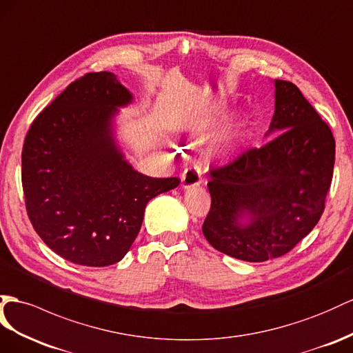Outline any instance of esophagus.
<instances>
[{
  "instance_id": "esophagus-1",
  "label": "esophagus",
  "mask_w": 353,
  "mask_h": 353,
  "mask_svg": "<svg viewBox=\"0 0 353 353\" xmlns=\"http://www.w3.org/2000/svg\"><path fill=\"white\" fill-rule=\"evenodd\" d=\"M180 179H182V186L185 189L200 186L203 182L201 167L194 165V167H189V168L183 170V173H182V176H180Z\"/></svg>"
}]
</instances>
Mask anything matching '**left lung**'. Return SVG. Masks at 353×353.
Here are the masks:
<instances>
[{
    "instance_id": "obj_1",
    "label": "left lung",
    "mask_w": 353,
    "mask_h": 353,
    "mask_svg": "<svg viewBox=\"0 0 353 353\" xmlns=\"http://www.w3.org/2000/svg\"><path fill=\"white\" fill-rule=\"evenodd\" d=\"M270 131L277 135L210 170L212 195L203 223L207 241L225 255L263 263L294 249L319 222L330 191L336 140L301 90L274 80ZM245 212L247 225L238 223Z\"/></svg>"
}]
</instances>
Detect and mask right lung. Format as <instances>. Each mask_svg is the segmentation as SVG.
<instances>
[{"label": "right lung", "instance_id": "obj_1", "mask_svg": "<svg viewBox=\"0 0 353 353\" xmlns=\"http://www.w3.org/2000/svg\"><path fill=\"white\" fill-rule=\"evenodd\" d=\"M130 90L107 71L71 82L35 117L23 141L26 213L46 245L73 264L107 267L126 255L146 204L179 177L135 171L112 137L116 107Z\"/></svg>", "mask_w": 353, "mask_h": 353}]
</instances>
